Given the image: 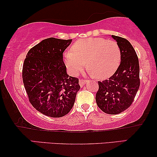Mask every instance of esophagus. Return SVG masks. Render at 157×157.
I'll use <instances>...</instances> for the list:
<instances>
[{
  "mask_svg": "<svg viewBox=\"0 0 157 157\" xmlns=\"http://www.w3.org/2000/svg\"><path fill=\"white\" fill-rule=\"evenodd\" d=\"M86 83V80H85V79H83V78L79 79V84H80L81 86H83Z\"/></svg>",
  "mask_w": 157,
  "mask_h": 157,
  "instance_id": "1",
  "label": "esophagus"
}]
</instances>
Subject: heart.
<instances>
[{
	"mask_svg": "<svg viewBox=\"0 0 157 157\" xmlns=\"http://www.w3.org/2000/svg\"><path fill=\"white\" fill-rule=\"evenodd\" d=\"M121 51L117 43L102 38L77 40L65 53V64L73 75H77L86 63V67L96 78L105 79L114 74L119 65Z\"/></svg>",
	"mask_w": 157,
	"mask_h": 157,
	"instance_id": "obj_1",
	"label": "heart"
}]
</instances>
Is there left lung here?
I'll return each mask as SVG.
<instances>
[{
    "mask_svg": "<svg viewBox=\"0 0 157 157\" xmlns=\"http://www.w3.org/2000/svg\"><path fill=\"white\" fill-rule=\"evenodd\" d=\"M121 51V63L107 80L98 81L96 101L108 114H118L130 107L140 86L139 63L136 51L126 38L111 36Z\"/></svg>",
    "mask_w": 157,
    "mask_h": 157,
    "instance_id": "8db88e82",
    "label": "left lung"
}]
</instances>
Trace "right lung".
Listing matches in <instances>:
<instances>
[{
	"label": "right lung",
	"mask_w": 157,
	"mask_h": 157,
	"mask_svg": "<svg viewBox=\"0 0 157 157\" xmlns=\"http://www.w3.org/2000/svg\"><path fill=\"white\" fill-rule=\"evenodd\" d=\"M71 40L46 38L30 49L24 60L22 78L29 101L48 117L67 114L81 88L78 78L67 74L63 60Z\"/></svg>",
	"instance_id": "right-lung-1"
}]
</instances>
